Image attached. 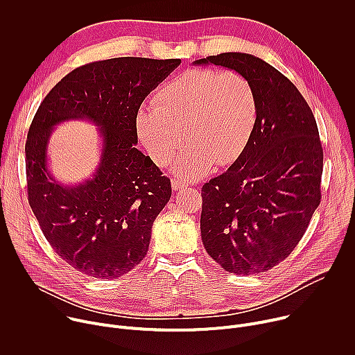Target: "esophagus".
Returning a JSON list of instances; mask_svg holds the SVG:
<instances>
[{
    "label": "esophagus",
    "mask_w": 355,
    "mask_h": 355,
    "mask_svg": "<svg viewBox=\"0 0 355 355\" xmlns=\"http://www.w3.org/2000/svg\"><path fill=\"white\" fill-rule=\"evenodd\" d=\"M171 187H173L174 191H178V189H182V188L188 187V182L181 181V180H178V178H173V180H171Z\"/></svg>",
    "instance_id": "obj_1"
}]
</instances>
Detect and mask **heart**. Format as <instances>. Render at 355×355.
<instances>
[{"mask_svg": "<svg viewBox=\"0 0 355 355\" xmlns=\"http://www.w3.org/2000/svg\"><path fill=\"white\" fill-rule=\"evenodd\" d=\"M257 122V95L247 77L233 70H189L167 81L155 107L136 116L139 139L155 163L167 164L184 144L193 147L174 164L187 181L211 173L216 163H233Z\"/></svg>", "mask_w": 355, "mask_h": 355, "instance_id": "obj_1", "label": "heart"}]
</instances>
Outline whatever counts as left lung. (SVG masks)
<instances>
[{
	"mask_svg": "<svg viewBox=\"0 0 355 355\" xmlns=\"http://www.w3.org/2000/svg\"><path fill=\"white\" fill-rule=\"evenodd\" d=\"M241 73L257 95V122L237 160L202 187L200 236L230 274L285 260L320 204L323 148L305 98L277 69L248 53L195 60Z\"/></svg>",
	"mask_w": 355,
	"mask_h": 355,
	"instance_id": "obj_1",
	"label": "left lung"
}]
</instances>
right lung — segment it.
<instances>
[{
  "instance_id": "obj_1",
  "label": "right lung",
  "mask_w": 355,
  "mask_h": 355,
  "mask_svg": "<svg viewBox=\"0 0 355 355\" xmlns=\"http://www.w3.org/2000/svg\"><path fill=\"white\" fill-rule=\"evenodd\" d=\"M180 64L146 58L88 63L62 78L36 111L25 144L28 200L56 254L83 274L118 278L147 254L171 182L136 148V116ZM74 119L98 126L103 151L92 179L66 186L46 168V144L56 124Z\"/></svg>"
}]
</instances>
